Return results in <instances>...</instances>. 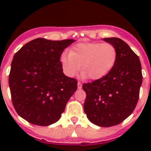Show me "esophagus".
I'll return each instance as SVG.
<instances>
[{
  "mask_svg": "<svg viewBox=\"0 0 151 151\" xmlns=\"http://www.w3.org/2000/svg\"><path fill=\"white\" fill-rule=\"evenodd\" d=\"M82 88V83H81V82H78V89H81Z\"/></svg>",
  "mask_w": 151,
  "mask_h": 151,
  "instance_id": "1",
  "label": "esophagus"
}]
</instances>
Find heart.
Here are the masks:
<instances>
[{"instance_id":"1","label":"heart","mask_w":151,"mask_h":151,"mask_svg":"<svg viewBox=\"0 0 151 151\" xmlns=\"http://www.w3.org/2000/svg\"><path fill=\"white\" fill-rule=\"evenodd\" d=\"M117 60V50L113 45L100 42L79 43L72 47L69 53L63 52L60 62L64 73L75 76L82 70L81 76L97 80L111 71Z\"/></svg>"}]
</instances>
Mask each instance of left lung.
<instances>
[{
	"label": "left lung",
	"instance_id": "1",
	"mask_svg": "<svg viewBox=\"0 0 151 151\" xmlns=\"http://www.w3.org/2000/svg\"><path fill=\"white\" fill-rule=\"evenodd\" d=\"M117 50V60L104 77L85 83L84 111L93 124L110 127L123 122L134 111L139 97L142 73L139 57L125 41L104 38Z\"/></svg>",
	"mask_w": 151,
	"mask_h": 151
}]
</instances>
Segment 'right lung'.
Listing matches in <instances>:
<instances>
[{"mask_svg": "<svg viewBox=\"0 0 151 151\" xmlns=\"http://www.w3.org/2000/svg\"><path fill=\"white\" fill-rule=\"evenodd\" d=\"M74 41L36 38L13 57L9 75L12 102L17 113L30 123H55L77 90L78 82L64 75L60 62L64 49Z\"/></svg>", "mask_w": 151, "mask_h": 151, "instance_id": "add662e5", "label": "right lung"}]
</instances>
